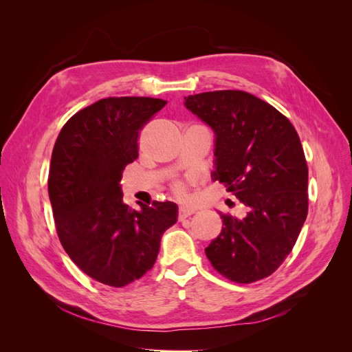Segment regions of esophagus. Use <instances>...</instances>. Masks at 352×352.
I'll return each instance as SVG.
<instances>
[{"label": "esophagus", "instance_id": "obj_1", "mask_svg": "<svg viewBox=\"0 0 352 352\" xmlns=\"http://www.w3.org/2000/svg\"><path fill=\"white\" fill-rule=\"evenodd\" d=\"M195 212V208H190V207H180L177 211V219L179 220H185L186 217L192 216Z\"/></svg>", "mask_w": 352, "mask_h": 352}]
</instances>
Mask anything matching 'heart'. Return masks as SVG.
Masks as SVG:
<instances>
[{"label": "heart", "instance_id": "obj_1", "mask_svg": "<svg viewBox=\"0 0 352 352\" xmlns=\"http://www.w3.org/2000/svg\"><path fill=\"white\" fill-rule=\"evenodd\" d=\"M173 194L179 198V199H185V198H188V188H186V185L185 184H182V182H176L175 185H173Z\"/></svg>", "mask_w": 352, "mask_h": 352}]
</instances>
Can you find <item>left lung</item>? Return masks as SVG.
<instances>
[{
    "label": "left lung",
    "mask_w": 352,
    "mask_h": 352,
    "mask_svg": "<svg viewBox=\"0 0 352 352\" xmlns=\"http://www.w3.org/2000/svg\"><path fill=\"white\" fill-rule=\"evenodd\" d=\"M186 109L216 133L214 180L248 207L238 220L223 214L220 235L206 248L226 279L267 278L292 251L308 212V167L287 117L236 89L185 97Z\"/></svg>",
    "instance_id": "1"
}]
</instances>
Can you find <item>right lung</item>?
<instances>
[{"label":"right lung","mask_w":352,"mask_h":352,"mask_svg":"<svg viewBox=\"0 0 352 352\" xmlns=\"http://www.w3.org/2000/svg\"><path fill=\"white\" fill-rule=\"evenodd\" d=\"M167 101L109 97L73 114L52 150L48 194L63 248L100 283L123 287L153 269L162 235L177 220L175 202H123L124 167L138 158L142 127Z\"/></svg>","instance_id":"obj_1"}]
</instances>
